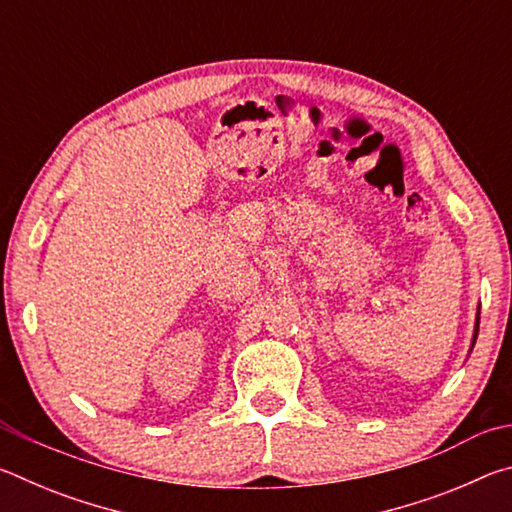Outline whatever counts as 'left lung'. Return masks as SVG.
I'll use <instances>...</instances> for the list:
<instances>
[{
  "label": "left lung",
  "mask_w": 512,
  "mask_h": 512,
  "mask_svg": "<svg viewBox=\"0 0 512 512\" xmlns=\"http://www.w3.org/2000/svg\"><path fill=\"white\" fill-rule=\"evenodd\" d=\"M476 334H479V314H476V327H474V339H472V348H474V343H476Z\"/></svg>",
  "instance_id": "8db88e82"
}]
</instances>
